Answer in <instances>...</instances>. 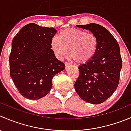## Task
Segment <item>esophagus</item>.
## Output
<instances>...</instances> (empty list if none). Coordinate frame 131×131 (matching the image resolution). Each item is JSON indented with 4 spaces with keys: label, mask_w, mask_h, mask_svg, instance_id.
Masks as SVG:
<instances>
[{
    "label": "esophagus",
    "mask_w": 131,
    "mask_h": 131,
    "mask_svg": "<svg viewBox=\"0 0 131 131\" xmlns=\"http://www.w3.org/2000/svg\"><path fill=\"white\" fill-rule=\"evenodd\" d=\"M64 64H65V68H66V69H67V68H68V67H70L71 66L70 63H68V62H65V63H64Z\"/></svg>",
    "instance_id": "esophagus-1"
}]
</instances>
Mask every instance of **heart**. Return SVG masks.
<instances>
[{
	"instance_id": "obj_1",
	"label": "heart",
	"mask_w": 131,
	"mask_h": 131,
	"mask_svg": "<svg viewBox=\"0 0 131 131\" xmlns=\"http://www.w3.org/2000/svg\"><path fill=\"white\" fill-rule=\"evenodd\" d=\"M51 48L58 59L65 58L69 52L72 60L77 63H84L95 56L98 40L93 33L77 28H69L53 38Z\"/></svg>"
}]
</instances>
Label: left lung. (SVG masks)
Masks as SVG:
<instances>
[{
	"mask_svg": "<svg viewBox=\"0 0 131 131\" xmlns=\"http://www.w3.org/2000/svg\"><path fill=\"white\" fill-rule=\"evenodd\" d=\"M96 36L98 48L95 56L78 67L79 76L75 90L83 101L93 104L106 101L117 88L122 60L120 47L109 30L97 24L79 25Z\"/></svg>",
	"mask_w": 131,
	"mask_h": 131,
	"instance_id": "left-lung-1",
	"label": "left lung"
}]
</instances>
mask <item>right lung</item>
Here are the masks:
<instances>
[{
    "label": "right lung",
    "mask_w": 131,
    "mask_h": 131,
    "mask_svg": "<svg viewBox=\"0 0 131 131\" xmlns=\"http://www.w3.org/2000/svg\"><path fill=\"white\" fill-rule=\"evenodd\" d=\"M57 30L36 24H27L14 37L9 58L10 75L19 93L30 100L46 96L52 78L64 69L56 58L51 41Z\"/></svg>",
    "instance_id": "obj_1"
}]
</instances>
